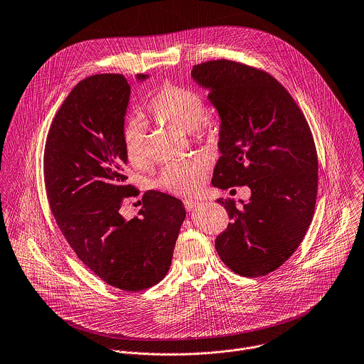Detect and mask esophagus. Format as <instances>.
<instances>
[{
    "instance_id": "esophagus-1",
    "label": "esophagus",
    "mask_w": 364,
    "mask_h": 364,
    "mask_svg": "<svg viewBox=\"0 0 364 364\" xmlns=\"http://www.w3.org/2000/svg\"><path fill=\"white\" fill-rule=\"evenodd\" d=\"M198 204H200V203L196 201V200H186V201H184V207H186L187 211H193Z\"/></svg>"
}]
</instances>
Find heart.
Returning <instances> with one entry per match:
<instances>
[{
  "mask_svg": "<svg viewBox=\"0 0 364 364\" xmlns=\"http://www.w3.org/2000/svg\"><path fill=\"white\" fill-rule=\"evenodd\" d=\"M147 112L167 124L184 132L208 130L210 122L203 116L204 99L196 90L166 83L147 102ZM123 147L134 167L147 164L146 130L140 120H132L123 130ZM210 164L203 157L168 163L159 178V186L177 196H191L205 183Z\"/></svg>",
  "mask_w": 364,
  "mask_h": 364,
  "instance_id": "obj_1",
  "label": "heart"
}]
</instances>
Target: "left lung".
I'll use <instances>...</instances> for the list:
<instances>
[{
	"instance_id": "left-lung-1",
	"label": "left lung",
	"mask_w": 364,
	"mask_h": 364,
	"mask_svg": "<svg viewBox=\"0 0 364 364\" xmlns=\"http://www.w3.org/2000/svg\"><path fill=\"white\" fill-rule=\"evenodd\" d=\"M220 116V159L213 186H248L237 207L217 201L231 223L215 240L223 262L242 277H264L301 245L315 213L318 154L309 124L289 92L269 73L227 59L194 65Z\"/></svg>"
}]
</instances>
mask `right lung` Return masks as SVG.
<instances>
[{
    "label": "right lung",
    "instance_id": "right-lung-1",
    "mask_svg": "<svg viewBox=\"0 0 364 364\" xmlns=\"http://www.w3.org/2000/svg\"><path fill=\"white\" fill-rule=\"evenodd\" d=\"M129 100L122 75L80 80L48 132L43 176L50 211L77 258L106 284L137 292L168 272L186 208L181 200L150 190L139 215L120 214L123 200L136 194L123 174Z\"/></svg>",
    "mask_w": 364,
    "mask_h": 364
}]
</instances>
